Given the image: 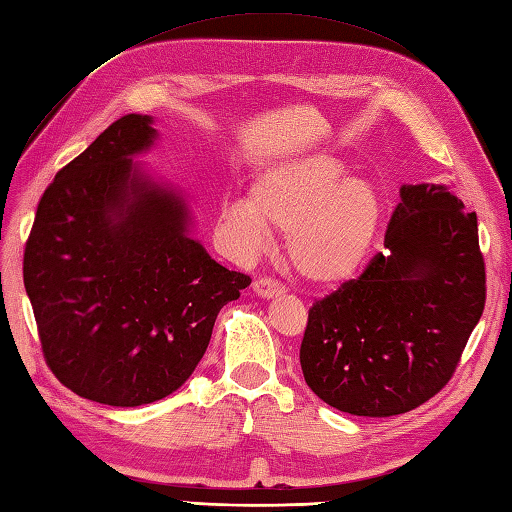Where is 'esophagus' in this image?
<instances>
[{
  "instance_id": "esophagus-1",
  "label": "esophagus",
  "mask_w": 512,
  "mask_h": 512,
  "mask_svg": "<svg viewBox=\"0 0 512 512\" xmlns=\"http://www.w3.org/2000/svg\"><path fill=\"white\" fill-rule=\"evenodd\" d=\"M252 289H254V293L258 295V298H263V300L278 298V295L285 293V287H282L280 282L271 280V278H258V280H254Z\"/></svg>"
}]
</instances>
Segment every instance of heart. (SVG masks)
I'll return each mask as SVG.
<instances>
[{"instance_id": "obj_1", "label": "heart", "mask_w": 512, "mask_h": 512, "mask_svg": "<svg viewBox=\"0 0 512 512\" xmlns=\"http://www.w3.org/2000/svg\"><path fill=\"white\" fill-rule=\"evenodd\" d=\"M381 221L379 188L322 151L260 166L249 197H230L219 210V230L238 254L260 252L271 241V225L282 227L289 263L313 285H337L355 274Z\"/></svg>"}]
</instances>
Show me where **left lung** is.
Wrapping results in <instances>:
<instances>
[{"mask_svg": "<svg viewBox=\"0 0 512 512\" xmlns=\"http://www.w3.org/2000/svg\"><path fill=\"white\" fill-rule=\"evenodd\" d=\"M383 252L315 302L300 363L335 410L396 416L445 388L486 300L478 217L447 184H403Z\"/></svg>", "mask_w": 512, "mask_h": 512, "instance_id": "obj_1", "label": "left lung"}]
</instances>
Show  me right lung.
<instances>
[{"instance_id": "1", "label": "right lung", "mask_w": 512, "mask_h": 512, "mask_svg": "<svg viewBox=\"0 0 512 512\" xmlns=\"http://www.w3.org/2000/svg\"><path fill=\"white\" fill-rule=\"evenodd\" d=\"M155 120L127 113L56 173L24 256L45 361L83 399L155 403L184 385L249 276L192 236L188 197L138 157Z\"/></svg>"}]
</instances>
